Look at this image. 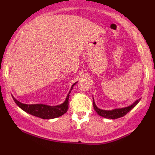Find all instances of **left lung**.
I'll return each instance as SVG.
<instances>
[{"instance_id":"8db88e82","label":"left lung","mask_w":155,"mask_h":155,"mask_svg":"<svg viewBox=\"0 0 155 155\" xmlns=\"http://www.w3.org/2000/svg\"><path fill=\"white\" fill-rule=\"evenodd\" d=\"M140 100V98L138 99V101H136L134 104L130 105V106H127V107L122 108H117V109L111 110V111H106V110L100 109V108H98L97 106H96V105L93 100V107L95 108V111L97 112V113L98 114V115H100V116L107 119H113V120H115V119L120 118V117H124V115L127 114L128 113L131 109H133V108L138 104V102H139Z\"/></svg>"}]
</instances>
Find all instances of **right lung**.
Here are the masks:
<instances>
[{
  "label": "right lung",
  "mask_w": 155,
  "mask_h": 155,
  "mask_svg": "<svg viewBox=\"0 0 155 155\" xmlns=\"http://www.w3.org/2000/svg\"><path fill=\"white\" fill-rule=\"evenodd\" d=\"M76 83L72 85V87L71 88L70 92L68 95H67L66 99L63 104L59 105V106H50L44 104H24L20 103L19 101H17L15 97L12 96L14 101L16 103V104L19 106V108H22L23 111H25L27 113L33 115V116L39 117V118L44 119V120H50V119L57 118V117L62 116L65 112H67L68 109V98L69 94L73 89V87L76 84Z\"/></svg>",
  "instance_id": "1"
}]
</instances>
